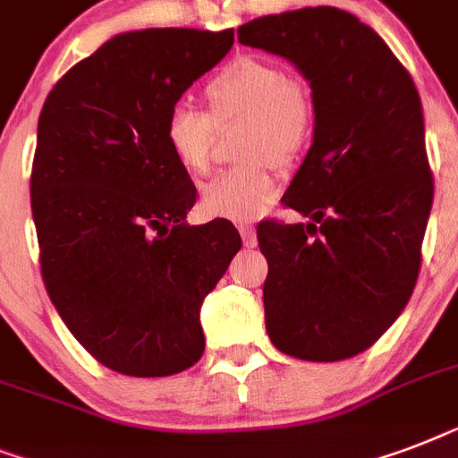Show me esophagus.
Wrapping results in <instances>:
<instances>
[{
	"label": "esophagus",
	"instance_id": "34e87169",
	"mask_svg": "<svg viewBox=\"0 0 458 458\" xmlns=\"http://www.w3.org/2000/svg\"><path fill=\"white\" fill-rule=\"evenodd\" d=\"M240 235H242L244 247H247V250H254V247H257V233H254V228H251V225H247V223H244V225H240Z\"/></svg>",
	"mask_w": 458,
	"mask_h": 458
}]
</instances>
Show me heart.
<instances>
[{
  "instance_id": "obj_1",
  "label": "heart",
  "mask_w": 458,
  "mask_h": 458,
  "mask_svg": "<svg viewBox=\"0 0 458 458\" xmlns=\"http://www.w3.org/2000/svg\"><path fill=\"white\" fill-rule=\"evenodd\" d=\"M208 114L178 104L168 111L164 140L182 168L204 171L214 125L244 118L242 154L251 161L216 173L201 187V208L211 218L257 221L278 197L273 161L293 164L313 132V102L300 82L271 61L240 56L207 82Z\"/></svg>"
}]
</instances>
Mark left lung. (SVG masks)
I'll use <instances>...</instances> for the list:
<instances>
[{
    "label": "left lung",
    "instance_id": "left-lung-1",
    "mask_svg": "<svg viewBox=\"0 0 458 458\" xmlns=\"http://www.w3.org/2000/svg\"><path fill=\"white\" fill-rule=\"evenodd\" d=\"M311 85L313 142L283 204L309 223H259L268 337L304 361L369 349L404 311L420 268L433 175L419 89L354 13L306 6L237 28Z\"/></svg>",
    "mask_w": 458,
    "mask_h": 458
}]
</instances>
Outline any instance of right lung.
Here are the masks:
<instances>
[{
	"mask_svg": "<svg viewBox=\"0 0 458 458\" xmlns=\"http://www.w3.org/2000/svg\"><path fill=\"white\" fill-rule=\"evenodd\" d=\"M233 39L121 32L75 64L39 114L30 207L42 280L75 340L123 376L199 361L201 301L242 247L225 218L185 221L197 187L164 140L168 111Z\"/></svg>",
	"mask_w": 458,
	"mask_h": 458,
	"instance_id": "obj_1",
	"label": "right lung"
}]
</instances>
